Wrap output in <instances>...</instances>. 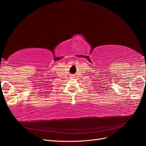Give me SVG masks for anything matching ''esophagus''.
Wrapping results in <instances>:
<instances>
[{"instance_id": "34e87169", "label": "esophagus", "mask_w": 146, "mask_h": 146, "mask_svg": "<svg viewBox=\"0 0 146 146\" xmlns=\"http://www.w3.org/2000/svg\"><path fill=\"white\" fill-rule=\"evenodd\" d=\"M70 78H74V75H70Z\"/></svg>"}]
</instances>
